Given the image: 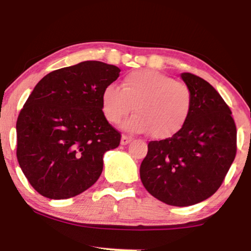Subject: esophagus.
Here are the masks:
<instances>
[{
    "label": "esophagus",
    "instance_id": "obj_1",
    "mask_svg": "<svg viewBox=\"0 0 251 251\" xmlns=\"http://www.w3.org/2000/svg\"><path fill=\"white\" fill-rule=\"evenodd\" d=\"M131 142V138L127 137V135H122V145H127V144Z\"/></svg>",
    "mask_w": 251,
    "mask_h": 251
}]
</instances>
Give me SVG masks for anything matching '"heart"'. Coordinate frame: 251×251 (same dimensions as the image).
I'll return each mask as SVG.
<instances>
[{"label":"heart","instance_id":"b5f03b06","mask_svg":"<svg viewBox=\"0 0 251 251\" xmlns=\"http://www.w3.org/2000/svg\"><path fill=\"white\" fill-rule=\"evenodd\" d=\"M103 116L112 124H124L132 133L149 132L152 138L163 139L183 127L192 107L191 89L185 82L154 70H139L128 73L122 88L108 85L102 91Z\"/></svg>","mask_w":251,"mask_h":251}]
</instances>
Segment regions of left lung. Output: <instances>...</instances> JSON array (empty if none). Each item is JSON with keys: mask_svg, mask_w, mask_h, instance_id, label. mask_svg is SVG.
I'll list each match as a JSON object with an SVG mask.
<instances>
[{"mask_svg": "<svg viewBox=\"0 0 251 251\" xmlns=\"http://www.w3.org/2000/svg\"><path fill=\"white\" fill-rule=\"evenodd\" d=\"M181 79L192 93L190 116L177 133L150 142L140 179L157 200L174 206L205 201L220 189L236 155L231 111L208 81L191 73Z\"/></svg>", "mask_w": 251, "mask_h": 251, "instance_id": "1", "label": "left lung"}]
</instances>
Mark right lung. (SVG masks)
<instances>
[{"instance_id":"1","label":"right lung","mask_w":251,"mask_h":251,"mask_svg":"<svg viewBox=\"0 0 251 251\" xmlns=\"http://www.w3.org/2000/svg\"><path fill=\"white\" fill-rule=\"evenodd\" d=\"M120 70L83 61L43 76L16 122L20 168L30 185L50 200L81 194L99 179L103 153L122 134L103 116L101 94Z\"/></svg>"}]
</instances>
